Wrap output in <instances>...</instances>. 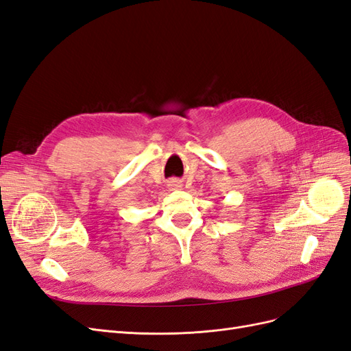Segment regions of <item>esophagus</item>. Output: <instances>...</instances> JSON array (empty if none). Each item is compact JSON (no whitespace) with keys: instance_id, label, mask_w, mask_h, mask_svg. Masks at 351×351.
I'll list each match as a JSON object with an SVG mask.
<instances>
[{"instance_id":"esophagus-1","label":"esophagus","mask_w":351,"mask_h":351,"mask_svg":"<svg viewBox=\"0 0 351 351\" xmlns=\"http://www.w3.org/2000/svg\"><path fill=\"white\" fill-rule=\"evenodd\" d=\"M168 186L171 189H180V187H182V182H178V180L173 178V180H169V182H168Z\"/></svg>"}]
</instances>
